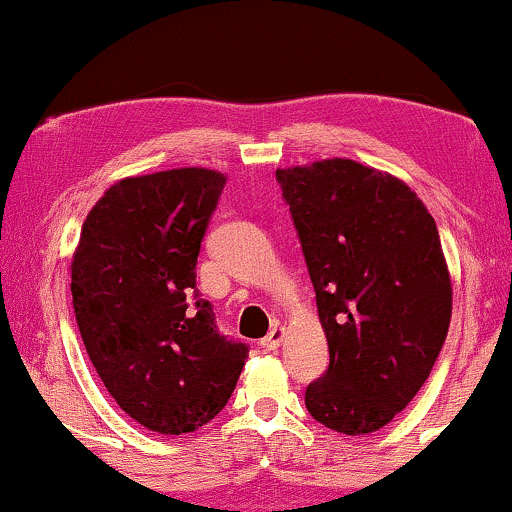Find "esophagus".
Segmentation results:
<instances>
[{"mask_svg":"<svg viewBox=\"0 0 512 512\" xmlns=\"http://www.w3.org/2000/svg\"><path fill=\"white\" fill-rule=\"evenodd\" d=\"M282 338H284V329H282V327H272L270 334L265 336V338H261V348H265V350H277V348H280Z\"/></svg>","mask_w":512,"mask_h":512,"instance_id":"1","label":"esophagus"}]
</instances>
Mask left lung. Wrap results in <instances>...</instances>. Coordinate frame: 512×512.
Masks as SVG:
<instances>
[{
  "label": "left lung",
  "instance_id": "left-lung-1",
  "mask_svg": "<svg viewBox=\"0 0 512 512\" xmlns=\"http://www.w3.org/2000/svg\"><path fill=\"white\" fill-rule=\"evenodd\" d=\"M275 176L329 343V367L305 388V407L336 433H374L414 400L447 338L440 232L409 185L353 159Z\"/></svg>",
  "mask_w": 512,
  "mask_h": 512
}]
</instances>
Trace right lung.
Wrapping results in <instances>:
<instances>
[{"instance_id": "right-lung-1", "label": "right lung", "mask_w": 512, "mask_h": 512, "mask_svg": "<svg viewBox=\"0 0 512 512\" xmlns=\"http://www.w3.org/2000/svg\"><path fill=\"white\" fill-rule=\"evenodd\" d=\"M223 185V174L197 167L124 178L89 211L72 258L86 353L119 407L162 435L209 423L249 357L195 287Z\"/></svg>"}]
</instances>
